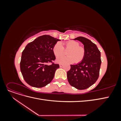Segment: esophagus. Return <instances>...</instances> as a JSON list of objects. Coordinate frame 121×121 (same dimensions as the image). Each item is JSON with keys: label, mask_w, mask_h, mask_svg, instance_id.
Returning <instances> with one entry per match:
<instances>
[{"label": "esophagus", "mask_w": 121, "mask_h": 121, "mask_svg": "<svg viewBox=\"0 0 121 121\" xmlns=\"http://www.w3.org/2000/svg\"><path fill=\"white\" fill-rule=\"evenodd\" d=\"M64 65V64H60V67L61 68V67H62Z\"/></svg>", "instance_id": "34e87169"}]
</instances>
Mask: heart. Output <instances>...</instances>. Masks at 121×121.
Here are the masks:
<instances>
[{
    "mask_svg": "<svg viewBox=\"0 0 121 121\" xmlns=\"http://www.w3.org/2000/svg\"><path fill=\"white\" fill-rule=\"evenodd\" d=\"M65 48L69 50L67 52L68 56H60L56 57V61L58 63H79L81 62L85 56V49L83 47L79 46L80 44L76 41H69L64 44ZM53 52L56 56L64 53L65 50L63 46L60 42L55 44L53 47Z\"/></svg>",
    "mask_w": 121,
    "mask_h": 121,
    "instance_id": "b5f03b06",
    "label": "heart"
}]
</instances>
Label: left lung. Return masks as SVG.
<instances>
[{"label": "left lung", "mask_w": 121, "mask_h": 121, "mask_svg": "<svg viewBox=\"0 0 121 121\" xmlns=\"http://www.w3.org/2000/svg\"><path fill=\"white\" fill-rule=\"evenodd\" d=\"M74 40L83 44L85 56L81 62L75 65H71V69L67 72L68 80L76 89H86L98 78L101 63L100 52L97 46L88 39L78 37Z\"/></svg>", "instance_id": "left-lung-1"}]
</instances>
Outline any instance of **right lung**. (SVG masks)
<instances>
[{
  "label": "right lung",
  "instance_id": "right-lung-1",
  "mask_svg": "<svg viewBox=\"0 0 121 121\" xmlns=\"http://www.w3.org/2000/svg\"><path fill=\"white\" fill-rule=\"evenodd\" d=\"M60 39L50 35H42L28 43L22 54L20 69L25 81L31 86L41 88L54 78L60 68L52 61L56 59L53 47ZM52 63L50 65L47 64Z\"/></svg>",
  "mask_w": 121,
  "mask_h": 121
}]
</instances>
